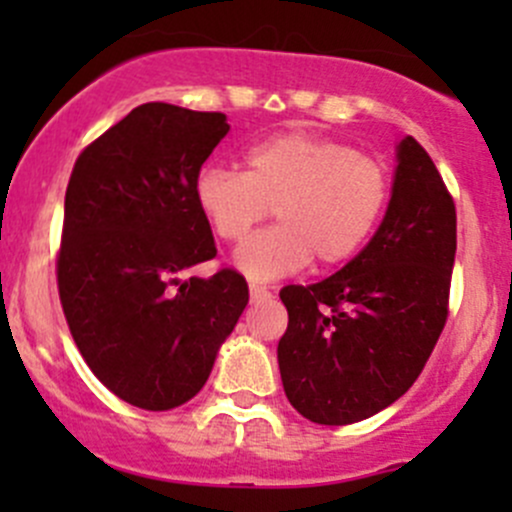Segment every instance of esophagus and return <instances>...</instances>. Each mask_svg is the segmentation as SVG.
<instances>
[{"mask_svg":"<svg viewBox=\"0 0 512 512\" xmlns=\"http://www.w3.org/2000/svg\"><path fill=\"white\" fill-rule=\"evenodd\" d=\"M250 297L252 302H262V299H270L272 292L267 287H260V285H250Z\"/></svg>","mask_w":512,"mask_h":512,"instance_id":"1","label":"esophagus"}]
</instances>
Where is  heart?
Segmentation results:
<instances>
[{
    "mask_svg": "<svg viewBox=\"0 0 512 512\" xmlns=\"http://www.w3.org/2000/svg\"><path fill=\"white\" fill-rule=\"evenodd\" d=\"M384 163L334 138L282 133L245 153V170L205 168L195 203L215 235L240 242L275 208L280 225L252 235L235 262L250 280L292 275L314 257L319 267L352 260L389 205Z\"/></svg>",
    "mask_w": 512,
    "mask_h": 512,
    "instance_id": "b5f03b06",
    "label": "heart"
}]
</instances>
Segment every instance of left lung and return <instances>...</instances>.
Masks as SVG:
<instances>
[{"mask_svg": "<svg viewBox=\"0 0 512 512\" xmlns=\"http://www.w3.org/2000/svg\"><path fill=\"white\" fill-rule=\"evenodd\" d=\"M396 158L389 210L369 245L327 280L280 292L282 386L322 426L364 421L401 399L446 327L456 205L414 136Z\"/></svg>", "mask_w": 512, "mask_h": 512, "instance_id": "1", "label": "left lung"}]
</instances>
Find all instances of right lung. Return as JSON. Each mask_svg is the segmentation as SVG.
I'll return each instance as SVG.
<instances>
[{
	"label": "right lung",
	"mask_w": 512,
	"mask_h": 512,
	"mask_svg": "<svg viewBox=\"0 0 512 512\" xmlns=\"http://www.w3.org/2000/svg\"><path fill=\"white\" fill-rule=\"evenodd\" d=\"M230 131L225 113L143 103L81 151L64 200L56 282L76 347L108 391L146 411L193 399L247 307L218 255L195 180Z\"/></svg>",
	"instance_id": "obj_1"
}]
</instances>
